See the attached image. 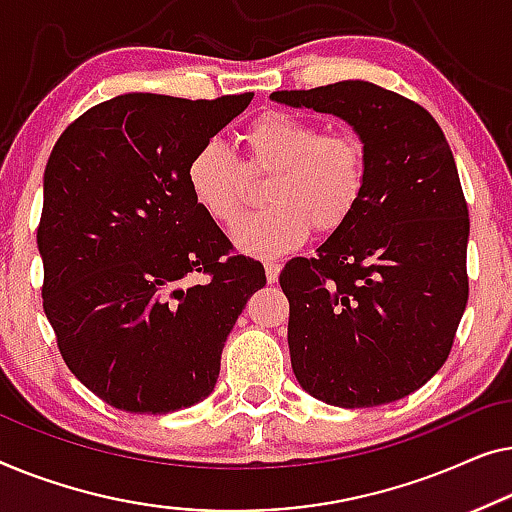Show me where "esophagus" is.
I'll list each match as a JSON object with an SVG mask.
<instances>
[{
  "instance_id": "esophagus-1",
  "label": "esophagus",
  "mask_w": 512,
  "mask_h": 512,
  "mask_svg": "<svg viewBox=\"0 0 512 512\" xmlns=\"http://www.w3.org/2000/svg\"><path fill=\"white\" fill-rule=\"evenodd\" d=\"M280 269H283V266L276 264V262H269V264H266V266H264V271H266V280H269V283H278Z\"/></svg>"
}]
</instances>
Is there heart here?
<instances>
[{"label": "heart", "mask_w": 512, "mask_h": 512, "mask_svg": "<svg viewBox=\"0 0 512 512\" xmlns=\"http://www.w3.org/2000/svg\"><path fill=\"white\" fill-rule=\"evenodd\" d=\"M243 164L218 141L194 150L185 169L192 199L220 225L232 227L246 206L250 181L271 178V208L250 215L232 232L234 248L250 257H278L299 248L315 227L341 229L364 197L369 160L350 132L327 129L299 115L269 111L239 136Z\"/></svg>", "instance_id": "obj_1"}]
</instances>
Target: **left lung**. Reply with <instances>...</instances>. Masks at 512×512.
Masks as SVG:
<instances>
[{"label": "left lung", "instance_id": "1", "mask_svg": "<svg viewBox=\"0 0 512 512\" xmlns=\"http://www.w3.org/2000/svg\"><path fill=\"white\" fill-rule=\"evenodd\" d=\"M273 102L331 113L366 148L357 211L280 273L292 371L311 397L371 408L420 390L445 364L469 301L457 164L420 104L366 81L280 90Z\"/></svg>", "mask_w": 512, "mask_h": 512}]
</instances>
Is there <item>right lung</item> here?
Returning a JSON list of instances; mask_svg holds the SVG:
<instances>
[{
  "instance_id": "obj_1",
  "label": "right lung",
  "mask_w": 512,
  "mask_h": 512,
  "mask_svg": "<svg viewBox=\"0 0 512 512\" xmlns=\"http://www.w3.org/2000/svg\"><path fill=\"white\" fill-rule=\"evenodd\" d=\"M253 92H127L64 129L43 174V311L71 373L127 413L167 415L213 392L229 331L264 269L201 211L185 181L201 143ZM206 272L201 286L191 276Z\"/></svg>"
}]
</instances>
